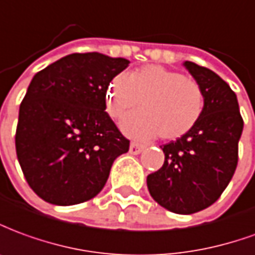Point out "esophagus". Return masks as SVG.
Here are the masks:
<instances>
[{"instance_id":"1","label":"esophagus","mask_w":255,"mask_h":255,"mask_svg":"<svg viewBox=\"0 0 255 255\" xmlns=\"http://www.w3.org/2000/svg\"><path fill=\"white\" fill-rule=\"evenodd\" d=\"M142 149H144V145L138 144V142H131L130 148H129V152H130L131 155H138Z\"/></svg>"}]
</instances>
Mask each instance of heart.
<instances>
[{
    "label": "heart",
    "instance_id": "b5f03b06",
    "mask_svg": "<svg viewBox=\"0 0 255 255\" xmlns=\"http://www.w3.org/2000/svg\"><path fill=\"white\" fill-rule=\"evenodd\" d=\"M125 117L122 130L130 137L166 140L185 136L205 111V92L198 81L180 71L149 64L129 74H118L107 89V111L115 119Z\"/></svg>",
    "mask_w": 255,
    "mask_h": 255
}]
</instances>
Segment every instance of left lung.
Instances as JSON below:
<instances>
[{"label": "left lung", "mask_w": 255, "mask_h": 255, "mask_svg": "<svg viewBox=\"0 0 255 255\" xmlns=\"http://www.w3.org/2000/svg\"><path fill=\"white\" fill-rule=\"evenodd\" d=\"M205 92V111L192 130L165 144V162L148 174L149 194L162 207L192 214L221 196L238 166L243 118L235 92L217 74L192 61L184 63Z\"/></svg>", "instance_id": "left-lung-1"}]
</instances>
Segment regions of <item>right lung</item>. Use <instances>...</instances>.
Listing matches in <instances>:
<instances>
[{"instance_id": "add662e5", "label": "right lung", "mask_w": 255, "mask_h": 255, "mask_svg": "<svg viewBox=\"0 0 255 255\" xmlns=\"http://www.w3.org/2000/svg\"><path fill=\"white\" fill-rule=\"evenodd\" d=\"M130 61L73 53L32 78L20 104L16 153L30 188L48 203L78 205L106 185L130 141L106 113L114 77Z\"/></svg>"}]
</instances>
